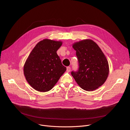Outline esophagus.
<instances>
[{
  "label": "esophagus",
  "mask_w": 130,
  "mask_h": 130,
  "mask_svg": "<svg viewBox=\"0 0 130 130\" xmlns=\"http://www.w3.org/2000/svg\"><path fill=\"white\" fill-rule=\"evenodd\" d=\"M71 71V67H67V72H70Z\"/></svg>",
  "instance_id": "1"
}]
</instances>
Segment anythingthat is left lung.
I'll use <instances>...</instances> for the list:
<instances>
[{
    "label": "left lung",
    "mask_w": 130,
    "mask_h": 130,
    "mask_svg": "<svg viewBox=\"0 0 130 130\" xmlns=\"http://www.w3.org/2000/svg\"><path fill=\"white\" fill-rule=\"evenodd\" d=\"M79 63L77 72H72L77 84L86 91H93L103 85L109 74V65L98 45L90 39L74 43Z\"/></svg>",
    "instance_id": "8db88e82"
}]
</instances>
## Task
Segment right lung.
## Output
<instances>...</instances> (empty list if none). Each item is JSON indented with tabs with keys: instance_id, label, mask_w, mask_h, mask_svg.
<instances>
[{
	"instance_id": "obj_1",
	"label": "right lung",
	"mask_w": 130,
	"mask_h": 130,
	"mask_svg": "<svg viewBox=\"0 0 130 130\" xmlns=\"http://www.w3.org/2000/svg\"><path fill=\"white\" fill-rule=\"evenodd\" d=\"M62 44L61 41L44 39L30 52L24 66V74L34 89L50 91L66 71L56 53Z\"/></svg>"
}]
</instances>
